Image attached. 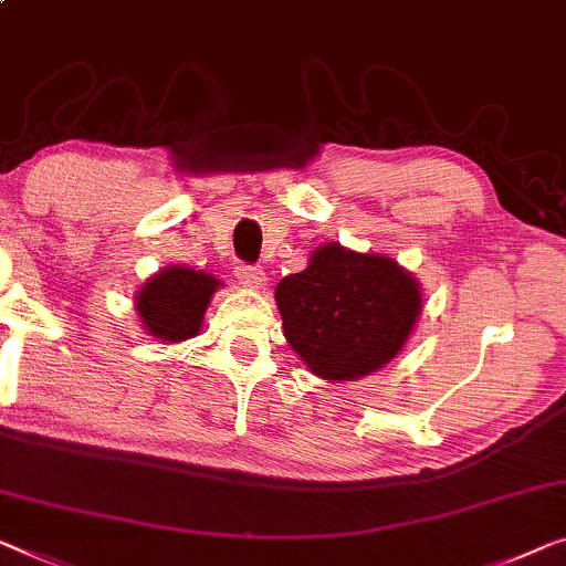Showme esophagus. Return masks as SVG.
Here are the masks:
<instances>
[{"label":"esophagus","mask_w":566,"mask_h":566,"mask_svg":"<svg viewBox=\"0 0 566 566\" xmlns=\"http://www.w3.org/2000/svg\"><path fill=\"white\" fill-rule=\"evenodd\" d=\"M235 276L243 286H251V290H261L266 284V274L261 266L254 264H239L235 266Z\"/></svg>","instance_id":"obj_1"}]
</instances>
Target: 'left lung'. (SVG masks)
<instances>
[{
	"label": "left lung",
	"instance_id": "obj_1",
	"mask_svg": "<svg viewBox=\"0 0 566 566\" xmlns=\"http://www.w3.org/2000/svg\"><path fill=\"white\" fill-rule=\"evenodd\" d=\"M284 337L312 374L353 381L399 356L421 312L419 282L394 259L340 243L312 251L276 284Z\"/></svg>",
	"mask_w": 566,
	"mask_h": 566
}]
</instances>
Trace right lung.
<instances>
[{
  "mask_svg": "<svg viewBox=\"0 0 566 566\" xmlns=\"http://www.w3.org/2000/svg\"><path fill=\"white\" fill-rule=\"evenodd\" d=\"M221 286L216 276L172 264L157 272L137 292V312L149 335L180 343L198 335L210 297Z\"/></svg>",
  "mask_w": 566,
  "mask_h": 566,
  "instance_id": "obj_1",
  "label": "right lung"
}]
</instances>
